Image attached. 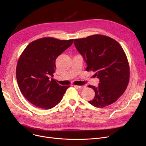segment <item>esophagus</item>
I'll list each match as a JSON object with an SVG mask.
<instances>
[{
  "label": "esophagus",
  "instance_id": "34e87169",
  "mask_svg": "<svg viewBox=\"0 0 146 146\" xmlns=\"http://www.w3.org/2000/svg\"><path fill=\"white\" fill-rule=\"evenodd\" d=\"M76 88H77V89H84L85 88V86H78V85H74V86Z\"/></svg>",
  "mask_w": 146,
  "mask_h": 146
}]
</instances>
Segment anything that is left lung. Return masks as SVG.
I'll return each mask as SVG.
<instances>
[{
	"label": "left lung",
	"mask_w": 146,
	"mask_h": 146,
	"mask_svg": "<svg viewBox=\"0 0 146 146\" xmlns=\"http://www.w3.org/2000/svg\"><path fill=\"white\" fill-rule=\"evenodd\" d=\"M75 47L87 64L86 71H93L99 79L98 88L89 85L95 95L89 102L104 108L124 94L129 80V67L125 53L113 38L100 34L75 39Z\"/></svg>",
	"instance_id": "left-lung-1"
}]
</instances>
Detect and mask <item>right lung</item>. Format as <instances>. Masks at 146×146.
<instances>
[{
    "mask_svg": "<svg viewBox=\"0 0 146 146\" xmlns=\"http://www.w3.org/2000/svg\"><path fill=\"white\" fill-rule=\"evenodd\" d=\"M73 40L40 38L29 44L20 56L16 70L18 86L24 96L38 108L54 107L69 88L59 85L50 77L55 72L56 58Z\"/></svg>",
    "mask_w": 146,
    "mask_h": 146,
    "instance_id": "obj_1",
    "label": "right lung"
}]
</instances>
